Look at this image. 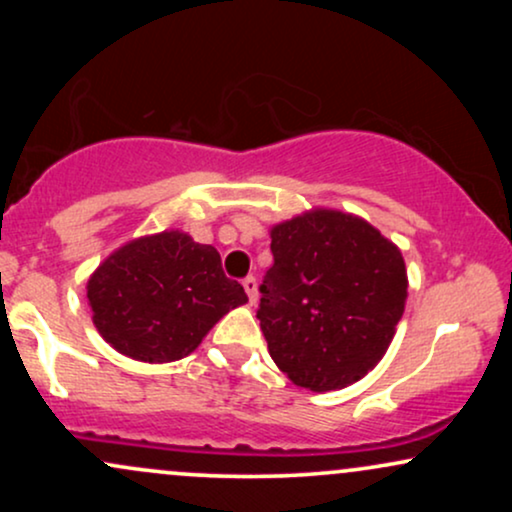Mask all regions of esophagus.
Listing matches in <instances>:
<instances>
[{"label": "esophagus", "mask_w": 512, "mask_h": 512, "mask_svg": "<svg viewBox=\"0 0 512 512\" xmlns=\"http://www.w3.org/2000/svg\"><path fill=\"white\" fill-rule=\"evenodd\" d=\"M243 289H245V293H248L250 303L255 305L257 303V279H255V276H245V279H243Z\"/></svg>", "instance_id": "34e87169"}]
</instances>
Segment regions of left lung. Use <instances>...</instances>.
I'll return each instance as SVG.
<instances>
[{
  "instance_id": "obj_1",
  "label": "left lung",
  "mask_w": 512,
  "mask_h": 512,
  "mask_svg": "<svg viewBox=\"0 0 512 512\" xmlns=\"http://www.w3.org/2000/svg\"><path fill=\"white\" fill-rule=\"evenodd\" d=\"M274 264L257 320L269 356L293 385L342 390L378 366L407 301L402 252L378 228L313 209L269 231Z\"/></svg>"
}]
</instances>
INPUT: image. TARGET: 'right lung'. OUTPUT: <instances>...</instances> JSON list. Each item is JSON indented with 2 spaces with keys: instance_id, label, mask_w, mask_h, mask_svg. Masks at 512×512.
<instances>
[{
  "instance_id": "1",
  "label": "right lung",
  "mask_w": 512,
  "mask_h": 512,
  "mask_svg": "<svg viewBox=\"0 0 512 512\" xmlns=\"http://www.w3.org/2000/svg\"><path fill=\"white\" fill-rule=\"evenodd\" d=\"M93 325L134 361L168 363L192 354L228 310L248 303L221 255L182 231L129 240L86 284Z\"/></svg>"
}]
</instances>
